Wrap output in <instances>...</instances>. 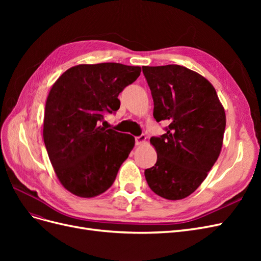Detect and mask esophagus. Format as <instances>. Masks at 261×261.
I'll list each match as a JSON object with an SVG mask.
<instances>
[{
	"label": "esophagus",
	"mask_w": 261,
	"mask_h": 261,
	"mask_svg": "<svg viewBox=\"0 0 261 261\" xmlns=\"http://www.w3.org/2000/svg\"><path fill=\"white\" fill-rule=\"evenodd\" d=\"M146 143V136L145 135H140L138 137H136V145L140 146Z\"/></svg>",
	"instance_id": "1"
}]
</instances>
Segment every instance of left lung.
Listing matches in <instances>:
<instances>
[{"label": "left lung", "instance_id": "left-lung-1", "mask_svg": "<svg viewBox=\"0 0 261 261\" xmlns=\"http://www.w3.org/2000/svg\"><path fill=\"white\" fill-rule=\"evenodd\" d=\"M153 99V117L169 125L151 137L156 162L145 171L151 191L169 200L184 199L207 177L222 149L225 111L215 87L180 65L143 66Z\"/></svg>", "mask_w": 261, "mask_h": 261}]
</instances>
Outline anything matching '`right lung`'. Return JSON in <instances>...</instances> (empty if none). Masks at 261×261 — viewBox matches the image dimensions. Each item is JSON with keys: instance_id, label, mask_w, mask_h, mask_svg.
Masks as SVG:
<instances>
[{"instance_id": "add662e5", "label": "right lung", "mask_w": 261, "mask_h": 261, "mask_svg": "<svg viewBox=\"0 0 261 261\" xmlns=\"http://www.w3.org/2000/svg\"><path fill=\"white\" fill-rule=\"evenodd\" d=\"M140 72L139 66L120 63L80 64L53 84L45 102L43 140L55 174L68 192L92 198L112 186L135 138L100 122L105 113L120 109L118 94Z\"/></svg>"}]
</instances>
